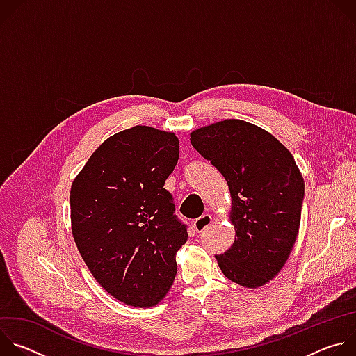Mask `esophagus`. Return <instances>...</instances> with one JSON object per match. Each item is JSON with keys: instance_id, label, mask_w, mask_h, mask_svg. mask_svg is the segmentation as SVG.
Listing matches in <instances>:
<instances>
[{"instance_id": "34e87169", "label": "esophagus", "mask_w": 356, "mask_h": 356, "mask_svg": "<svg viewBox=\"0 0 356 356\" xmlns=\"http://www.w3.org/2000/svg\"><path fill=\"white\" fill-rule=\"evenodd\" d=\"M213 222V217L210 214H202L201 217H198L194 222H193V228L197 232H202L210 224Z\"/></svg>"}]
</instances>
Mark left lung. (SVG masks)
<instances>
[{
    "label": "left lung",
    "mask_w": 356,
    "mask_h": 356,
    "mask_svg": "<svg viewBox=\"0 0 356 356\" xmlns=\"http://www.w3.org/2000/svg\"><path fill=\"white\" fill-rule=\"evenodd\" d=\"M190 140L224 176L232 198L235 241L216 255L222 273L243 287L268 283L286 264L300 227L304 180L293 155L241 120L195 129Z\"/></svg>",
    "instance_id": "1"
}]
</instances>
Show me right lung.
Wrapping results in <instances>:
<instances>
[{
	"label": "right lung",
	"instance_id": "add662e5",
	"mask_svg": "<svg viewBox=\"0 0 356 356\" xmlns=\"http://www.w3.org/2000/svg\"><path fill=\"white\" fill-rule=\"evenodd\" d=\"M179 161L172 132L136 125L108 138L70 190L72 231L94 279L117 300L152 307L177 273L187 225L163 187Z\"/></svg>",
	"mask_w": 356,
	"mask_h": 356
}]
</instances>
